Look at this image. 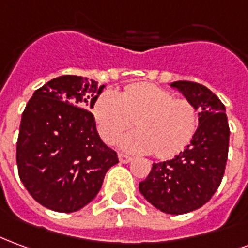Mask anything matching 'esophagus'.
Listing matches in <instances>:
<instances>
[{
	"label": "esophagus",
	"instance_id": "34e87169",
	"mask_svg": "<svg viewBox=\"0 0 248 248\" xmlns=\"http://www.w3.org/2000/svg\"><path fill=\"white\" fill-rule=\"evenodd\" d=\"M119 161L122 162V164H127V162H130V161L133 160L130 155H127V154H124V153H119Z\"/></svg>",
	"mask_w": 248,
	"mask_h": 248
}]
</instances>
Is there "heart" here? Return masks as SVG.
<instances>
[{
    "label": "heart",
    "instance_id": "b5f03b06",
    "mask_svg": "<svg viewBox=\"0 0 248 248\" xmlns=\"http://www.w3.org/2000/svg\"><path fill=\"white\" fill-rule=\"evenodd\" d=\"M102 140L112 143L134 124L138 130L121 140V148L170 158L183 152L196 134L199 114L189 99L176 98L155 84H131L119 94L105 91L93 106Z\"/></svg>",
    "mask_w": 248,
    "mask_h": 248
}]
</instances>
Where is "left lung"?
Wrapping results in <instances>:
<instances>
[{
    "mask_svg": "<svg viewBox=\"0 0 248 248\" xmlns=\"http://www.w3.org/2000/svg\"><path fill=\"white\" fill-rule=\"evenodd\" d=\"M170 86L200 108L199 127L184 152L153 164L140 183V192L162 212L183 215L202 207L219 188L228 157L230 126L224 105L205 86L186 80Z\"/></svg>",
    "mask_w": 248,
    "mask_h": 248,
    "instance_id": "left-lung-1",
    "label": "left lung"
}]
</instances>
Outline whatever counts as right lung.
Returning <instances> with one entry per match:
<instances>
[{"label":"right lung","mask_w":248,"mask_h":248,"mask_svg":"<svg viewBox=\"0 0 248 248\" xmlns=\"http://www.w3.org/2000/svg\"><path fill=\"white\" fill-rule=\"evenodd\" d=\"M105 86L63 75L34 91L22 112L16 149L18 176L34 200L75 212L99 192L118 155L100 140L93 112Z\"/></svg>","instance_id":"add662e5"}]
</instances>
